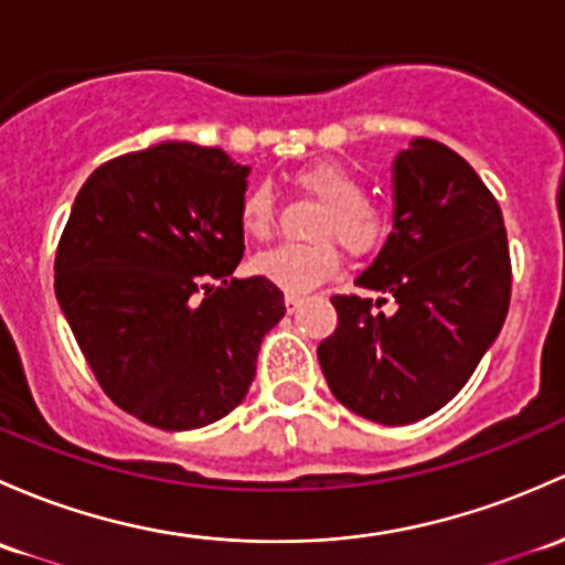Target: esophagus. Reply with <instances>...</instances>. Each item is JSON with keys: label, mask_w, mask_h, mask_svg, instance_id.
Masks as SVG:
<instances>
[{"label": "esophagus", "mask_w": 565, "mask_h": 565, "mask_svg": "<svg viewBox=\"0 0 565 565\" xmlns=\"http://www.w3.org/2000/svg\"><path fill=\"white\" fill-rule=\"evenodd\" d=\"M284 306H287V311H289V313L300 311L302 298H300V295H287V298H284Z\"/></svg>", "instance_id": "esophagus-1"}]
</instances>
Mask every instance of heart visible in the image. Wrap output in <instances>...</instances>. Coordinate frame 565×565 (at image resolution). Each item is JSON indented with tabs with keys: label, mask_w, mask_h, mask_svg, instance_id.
Segmentation results:
<instances>
[{
	"label": "heart",
	"mask_w": 565,
	"mask_h": 565,
	"mask_svg": "<svg viewBox=\"0 0 565 565\" xmlns=\"http://www.w3.org/2000/svg\"><path fill=\"white\" fill-rule=\"evenodd\" d=\"M295 183L317 198L322 211L311 227V243H287L254 259V273L287 295H306L338 273L341 243L349 257H371L387 243L390 216L382 205L365 200V183L335 159H319L295 173ZM241 230L254 241H267L276 224V203L267 186H252L237 207Z\"/></svg>",
	"instance_id": "1"
}]
</instances>
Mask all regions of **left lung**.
<instances>
[{
  "mask_svg": "<svg viewBox=\"0 0 565 565\" xmlns=\"http://www.w3.org/2000/svg\"><path fill=\"white\" fill-rule=\"evenodd\" d=\"M392 173V233L354 281L379 298L332 295L338 328L317 354L349 412L408 425L447 406L477 371L507 319L512 263L501 207L460 153L417 138Z\"/></svg>",
  "mask_w": 565,
  "mask_h": 565,
  "instance_id": "1",
  "label": "left lung"
}]
</instances>
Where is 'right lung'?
Here are the masks:
<instances>
[{"mask_svg":"<svg viewBox=\"0 0 565 565\" xmlns=\"http://www.w3.org/2000/svg\"><path fill=\"white\" fill-rule=\"evenodd\" d=\"M248 168L159 142L94 170L56 248V300L105 395L162 430L227 417L287 313L265 278H233Z\"/></svg>","mask_w":565,"mask_h":565,"instance_id":"obj_1","label":"right lung"}]
</instances>
